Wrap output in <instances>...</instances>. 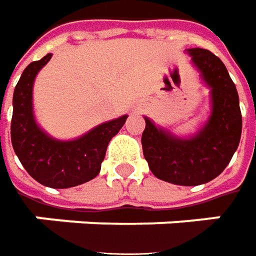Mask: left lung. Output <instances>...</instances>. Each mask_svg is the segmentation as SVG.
<instances>
[{
	"instance_id": "obj_1",
	"label": "left lung",
	"mask_w": 256,
	"mask_h": 256,
	"mask_svg": "<svg viewBox=\"0 0 256 256\" xmlns=\"http://www.w3.org/2000/svg\"><path fill=\"white\" fill-rule=\"evenodd\" d=\"M192 63L212 90V114L190 138L174 136L145 116L144 156L158 179L179 186H197L216 179L238 148L242 116L236 84L227 68L207 49H188Z\"/></svg>"
}]
</instances>
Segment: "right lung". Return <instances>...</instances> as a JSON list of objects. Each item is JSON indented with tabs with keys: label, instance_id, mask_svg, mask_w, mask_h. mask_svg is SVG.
I'll list each match as a JSON object with an SVG mask.
<instances>
[{
	"label": "right lung",
	"instance_id": "add662e5",
	"mask_svg": "<svg viewBox=\"0 0 256 256\" xmlns=\"http://www.w3.org/2000/svg\"><path fill=\"white\" fill-rule=\"evenodd\" d=\"M48 53L24 70L12 98V148L26 172L40 184L68 188L94 179L101 169L111 138L122 128L128 116L102 122L73 140L49 136L36 124L32 107L34 82L39 70L50 60Z\"/></svg>",
	"mask_w": 256,
	"mask_h": 256
}]
</instances>
